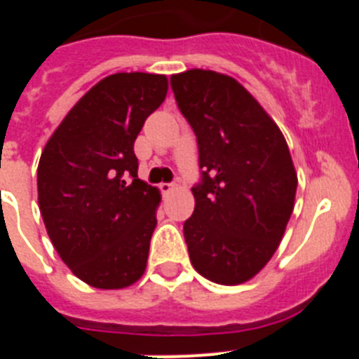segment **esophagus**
<instances>
[{
	"mask_svg": "<svg viewBox=\"0 0 359 359\" xmlns=\"http://www.w3.org/2000/svg\"><path fill=\"white\" fill-rule=\"evenodd\" d=\"M174 189H176V185H174V183H161V185H160V190H161V194H163V196L170 194Z\"/></svg>",
	"mask_w": 359,
	"mask_h": 359,
	"instance_id": "34e87169",
	"label": "esophagus"
}]
</instances>
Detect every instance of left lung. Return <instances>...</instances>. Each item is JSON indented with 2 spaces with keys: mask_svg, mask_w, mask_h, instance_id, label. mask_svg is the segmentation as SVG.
<instances>
[{
  "mask_svg": "<svg viewBox=\"0 0 359 359\" xmlns=\"http://www.w3.org/2000/svg\"><path fill=\"white\" fill-rule=\"evenodd\" d=\"M194 129L203 182L183 224L199 275L223 286L255 277L277 252L294 207L298 177L286 138L239 81L192 68L170 77Z\"/></svg>",
  "mask_w": 359,
  "mask_h": 359,
  "instance_id": "obj_1",
  "label": "left lung"
}]
</instances>
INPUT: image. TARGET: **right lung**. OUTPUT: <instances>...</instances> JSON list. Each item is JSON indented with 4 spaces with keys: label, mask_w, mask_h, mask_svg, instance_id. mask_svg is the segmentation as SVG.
Here are the masks:
<instances>
[{
    "label": "right lung",
    "mask_w": 359,
    "mask_h": 359,
    "mask_svg": "<svg viewBox=\"0 0 359 359\" xmlns=\"http://www.w3.org/2000/svg\"><path fill=\"white\" fill-rule=\"evenodd\" d=\"M167 90V75H107L79 98L41 154L37 201L50 241L97 290L133 286L147 268L161 194L138 177L133 147Z\"/></svg>",
    "instance_id": "obj_1"
}]
</instances>
